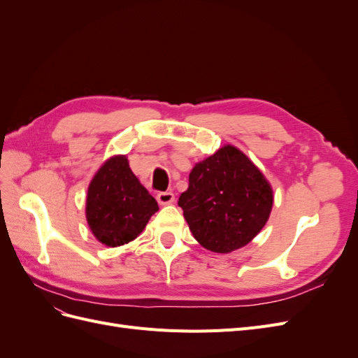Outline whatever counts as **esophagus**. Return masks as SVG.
<instances>
[{
    "label": "esophagus",
    "instance_id": "34e87169",
    "mask_svg": "<svg viewBox=\"0 0 358 358\" xmlns=\"http://www.w3.org/2000/svg\"><path fill=\"white\" fill-rule=\"evenodd\" d=\"M157 200L159 204L166 206V204H171L173 201H175V194H173L171 191H166V192H158L157 196Z\"/></svg>",
    "mask_w": 358,
    "mask_h": 358
}]
</instances>
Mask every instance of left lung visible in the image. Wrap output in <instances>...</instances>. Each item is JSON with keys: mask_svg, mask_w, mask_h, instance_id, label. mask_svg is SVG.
Listing matches in <instances>:
<instances>
[{"mask_svg": "<svg viewBox=\"0 0 358 358\" xmlns=\"http://www.w3.org/2000/svg\"><path fill=\"white\" fill-rule=\"evenodd\" d=\"M179 206L203 248L230 254L263 230L273 208V189L241 149L224 145L189 173Z\"/></svg>", "mask_w": 358, "mask_h": 358, "instance_id": "1", "label": "left lung"}]
</instances>
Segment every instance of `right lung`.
I'll return each instance as SVG.
<instances>
[{
    "instance_id": "right-lung-1",
    "label": "right lung",
    "mask_w": 358,
    "mask_h": 358,
    "mask_svg": "<svg viewBox=\"0 0 358 358\" xmlns=\"http://www.w3.org/2000/svg\"><path fill=\"white\" fill-rule=\"evenodd\" d=\"M157 210V200L129 169L127 155L106 159L90 182L86 221L95 239L106 246L134 241Z\"/></svg>"
}]
</instances>
